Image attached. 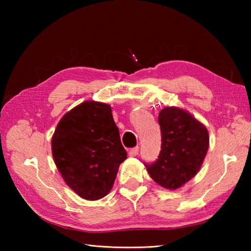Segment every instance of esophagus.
I'll use <instances>...</instances> for the list:
<instances>
[{"label": "esophagus", "mask_w": 251, "mask_h": 251, "mask_svg": "<svg viewBox=\"0 0 251 251\" xmlns=\"http://www.w3.org/2000/svg\"><path fill=\"white\" fill-rule=\"evenodd\" d=\"M138 153H139V147H135V148H132V149H130L129 152H128L129 156H131V157H135V156H137V155H138Z\"/></svg>", "instance_id": "1"}]
</instances>
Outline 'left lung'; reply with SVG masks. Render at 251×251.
I'll return each instance as SVG.
<instances>
[{
  "instance_id": "8db88e82",
  "label": "left lung",
  "mask_w": 251,
  "mask_h": 251,
  "mask_svg": "<svg viewBox=\"0 0 251 251\" xmlns=\"http://www.w3.org/2000/svg\"><path fill=\"white\" fill-rule=\"evenodd\" d=\"M158 123L162 150L156 162L146 167L157 184L177 190L200 172L209 148V135L204 124L177 106L161 110Z\"/></svg>"
}]
</instances>
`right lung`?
Wrapping results in <instances>:
<instances>
[{"label": "right lung", "instance_id": "add662e5", "mask_svg": "<svg viewBox=\"0 0 251 251\" xmlns=\"http://www.w3.org/2000/svg\"><path fill=\"white\" fill-rule=\"evenodd\" d=\"M51 153L67 185L87 201L109 193L127 158L111 106L93 100L62 116L51 137Z\"/></svg>", "mask_w": 251, "mask_h": 251}]
</instances>
